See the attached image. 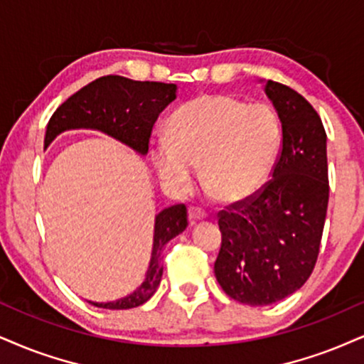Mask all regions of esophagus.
I'll list each match as a JSON object with an SVG mask.
<instances>
[{"mask_svg": "<svg viewBox=\"0 0 364 364\" xmlns=\"http://www.w3.org/2000/svg\"><path fill=\"white\" fill-rule=\"evenodd\" d=\"M189 218H191V221H192V223H196V221H203V219L208 218V213H205L204 209H200V208H194V205H192V208H189Z\"/></svg>", "mask_w": 364, "mask_h": 364, "instance_id": "1", "label": "esophagus"}]
</instances>
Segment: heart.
<instances>
[{"mask_svg": "<svg viewBox=\"0 0 364 364\" xmlns=\"http://www.w3.org/2000/svg\"><path fill=\"white\" fill-rule=\"evenodd\" d=\"M168 136L151 146L159 177L189 191L203 168L204 186L223 200H243L270 177L282 148V123L268 105H248L226 94H204L182 105Z\"/></svg>", "mask_w": 364, "mask_h": 364, "instance_id": "1", "label": "heart"}]
</instances>
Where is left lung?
Returning <instances> with one entry per match:
<instances>
[{
  "mask_svg": "<svg viewBox=\"0 0 364 364\" xmlns=\"http://www.w3.org/2000/svg\"><path fill=\"white\" fill-rule=\"evenodd\" d=\"M264 92L282 123L272 178L218 214L223 241L214 263L221 289L246 306H270L307 282L319 257L327 181L326 129L306 97L268 80Z\"/></svg>",
  "mask_w": 364,
  "mask_h": 364,
  "instance_id": "1",
  "label": "left lung"
}]
</instances>
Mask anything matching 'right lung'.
<instances>
[{"label": "right lung", "instance_id": "1", "mask_svg": "<svg viewBox=\"0 0 364 364\" xmlns=\"http://www.w3.org/2000/svg\"><path fill=\"white\" fill-rule=\"evenodd\" d=\"M177 92L175 84L132 80L121 75H105L92 80L80 91L57 107L45 132V148L57 134L67 129H97L133 148L136 154L146 155L154 124L161 111L172 102ZM187 208L175 204L155 216L154 250L145 282L127 297L114 302H91L101 309H133L145 304L159 289L164 267L160 255L172 237L187 228Z\"/></svg>", "mask_w": 364, "mask_h": 364}]
</instances>
